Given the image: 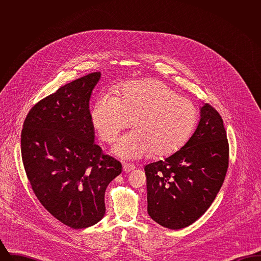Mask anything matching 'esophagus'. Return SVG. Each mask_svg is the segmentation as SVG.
<instances>
[{"instance_id": "esophagus-1", "label": "esophagus", "mask_w": 261, "mask_h": 261, "mask_svg": "<svg viewBox=\"0 0 261 261\" xmlns=\"http://www.w3.org/2000/svg\"><path fill=\"white\" fill-rule=\"evenodd\" d=\"M135 168H136V167H135V165H133V164H130V163H125V164H123V171L126 172V173H128V172L134 170Z\"/></svg>"}]
</instances>
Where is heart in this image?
Here are the masks:
<instances>
[{"label":"heart","instance_id":"heart-1","mask_svg":"<svg viewBox=\"0 0 261 261\" xmlns=\"http://www.w3.org/2000/svg\"><path fill=\"white\" fill-rule=\"evenodd\" d=\"M118 94V98L100 97L91 112L92 124L109 144L133 120L135 130L113 147L117 156L138 160L153 152L167 156L181 149L192 135L197 121L195 106L161 81L129 83Z\"/></svg>","mask_w":261,"mask_h":261}]
</instances>
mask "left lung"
Instances as JSON below:
<instances>
[{
	"label": "left lung",
	"mask_w": 261,
	"mask_h": 261,
	"mask_svg": "<svg viewBox=\"0 0 261 261\" xmlns=\"http://www.w3.org/2000/svg\"><path fill=\"white\" fill-rule=\"evenodd\" d=\"M228 162L223 120L211 105L202 103L186 144L164 161L145 166L150 218L172 230L194 223L216 198Z\"/></svg>",
	"instance_id": "obj_1"
}]
</instances>
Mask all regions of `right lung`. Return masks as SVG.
<instances>
[{
	"label": "right lung",
	"instance_id": "add662e5",
	"mask_svg": "<svg viewBox=\"0 0 261 261\" xmlns=\"http://www.w3.org/2000/svg\"><path fill=\"white\" fill-rule=\"evenodd\" d=\"M100 75L76 79L40 100L21 132V156L33 192L54 217L73 229L101 220L107 187L122 171L121 163L95 144L89 102Z\"/></svg>",
	"mask_w": 261,
	"mask_h": 261
}]
</instances>
